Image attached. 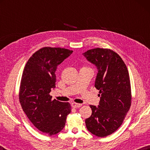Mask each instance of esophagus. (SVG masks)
<instances>
[{"mask_svg":"<svg viewBox=\"0 0 150 150\" xmlns=\"http://www.w3.org/2000/svg\"><path fill=\"white\" fill-rule=\"evenodd\" d=\"M71 106H72V107L73 108H79V107H81V106H82V105H81V104H77V103H73L72 104H71Z\"/></svg>","mask_w":150,"mask_h":150,"instance_id":"esophagus-1","label":"esophagus"}]
</instances>
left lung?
<instances>
[{
    "instance_id": "obj_1",
    "label": "left lung",
    "mask_w": 150,
    "mask_h": 150,
    "mask_svg": "<svg viewBox=\"0 0 150 150\" xmlns=\"http://www.w3.org/2000/svg\"><path fill=\"white\" fill-rule=\"evenodd\" d=\"M98 69L95 87L99 90L98 106L90 105L92 115L85 120L87 130L106 137L117 130L131 106V86L126 65L114 51L95 48L83 53Z\"/></svg>"
}]
</instances>
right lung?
Masks as SVG:
<instances>
[{"label":"right lung","instance_id":"add662e5","mask_svg":"<svg viewBox=\"0 0 150 150\" xmlns=\"http://www.w3.org/2000/svg\"><path fill=\"white\" fill-rule=\"evenodd\" d=\"M72 53V50L65 48H41L30 57L22 73L20 105L35 128L49 136L63 130L71 110L69 103L52 100L50 93L55 87L58 65Z\"/></svg>","mask_w":150,"mask_h":150}]
</instances>
